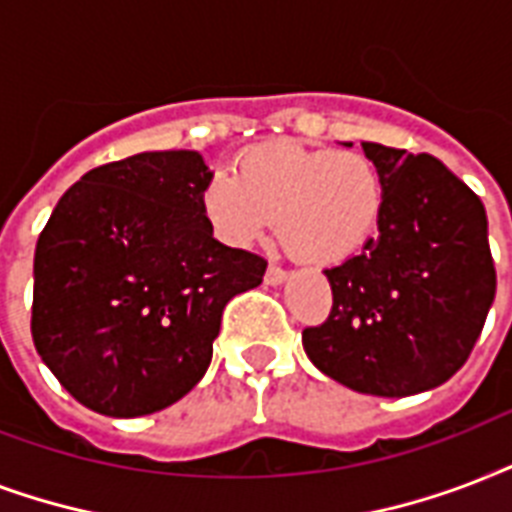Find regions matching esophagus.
Instances as JSON below:
<instances>
[{
	"label": "esophagus",
	"instance_id": "34e87169",
	"mask_svg": "<svg viewBox=\"0 0 512 512\" xmlns=\"http://www.w3.org/2000/svg\"><path fill=\"white\" fill-rule=\"evenodd\" d=\"M288 277V272H285L283 267H275V264H269L267 267V275H264V280H267L269 285H280Z\"/></svg>",
	"mask_w": 512,
	"mask_h": 512
}]
</instances>
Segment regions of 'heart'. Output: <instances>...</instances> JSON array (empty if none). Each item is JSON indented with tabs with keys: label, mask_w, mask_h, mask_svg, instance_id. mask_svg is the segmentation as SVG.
<instances>
[{
	"label": "heart",
	"mask_w": 512,
	"mask_h": 512,
	"mask_svg": "<svg viewBox=\"0 0 512 512\" xmlns=\"http://www.w3.org/2000/svg\"><path fill=\"white\" fill-rule=\"evenodd\" d=\"M202 211L229 245H251L277 221L293 259L334 267L358 256L384 216V178L358 149H312L296 141L240 154L235 178L213 176Z\"/></svg>",
	"instance_id": "heart-1"
}]
</instances>
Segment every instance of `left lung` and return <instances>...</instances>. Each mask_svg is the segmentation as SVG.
Instances as JSON below:
<instances>
[{"mask_svg":"<svg viewBox=\"0 0 512 512\" xmlns=\"http://www.w3.org/2000/svg\"><path fill=\"white\" fill-rule=\"evenodd\" d=\"M363 152L384 178L379 235L326 269L334 307L301 342L344 387L406 398L451 379L481 336L497 291L489 224L481 197L433 154L371 141Z\"/></svg>","mask_w":512,"mask_h":512,"instance_id":"1","label":"left lung"}]
</instances>
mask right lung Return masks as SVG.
<instances>
[{
    "label": "right lung",
    "mask_w": 512,
    "mask_h": 512,
    "mask_svg": "<svg viewBox=\"0 0 512 512\" xmlns=\"http://www.w3.org/2000/svg\"><path fill=\"white\" fill-rule=\"evenodd\" d=\"M213 178L189 149L87 170L34 253V347L55 379L106 417L184 398L213 358L221 312L267 261L221 245L202 211Z\"/></svg>",
    "instance_id": "right-lung-1"
}]
</instances>
